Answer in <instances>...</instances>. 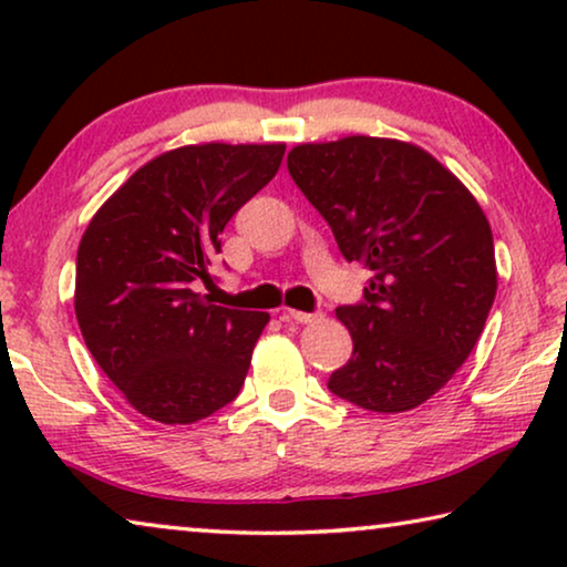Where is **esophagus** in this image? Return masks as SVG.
<instances>
[{"label": "esophagus", "instance_id": "34e87169", "mask_svg": "<svg viewBox=\"0 0 567 567\" xmlns=\"http://www.w3.org/2000/svg\"><path fill=\"white\" fill-rule=\"evenodd\" d=\"M284 320H289V322H315L317 320V315H312V312H299V309H286L284 312Z\"/></svg>", "mask_w": 567, "mask_h": 567}]
</instances>
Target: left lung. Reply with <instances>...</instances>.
<instances>
[{
	"label": "left lung",
	"instance_id": "1",
	"mask_svg": "<svg viewBox=\"0 0 567 567\" xmlns=\"http://www.w3.org/2000/svg\"><path fill=\"white\" fill-rule=\"evenodd\" d=\"M286 162L343 258L371 270L361 305L336 309L353 355L328 390L371 413L423 405L467 361L498 289L483 208L436 157L398 138L299 144Z\"/></svg>",
	"mask_w": 567,
	"mask_h": 567
}]
</instances>
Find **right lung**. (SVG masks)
I'll list each match as a JSON object with an SVG mask.
<instances>
[{"label": "right lung", "mask_w": 567, "mask_h": 567, "mask_svg": "<svg viewBox=\"0 0 567 567\" xmlns=\"http://www.w3.org/2000/svg\"><path fill=\"white\" fill-rule=\"evenodd\" d=\"M286 144H190L138 167L84 229L74 312L92 359L152 421L196 423L243 390L268 312L212 305L227 221Z\"/></svg>", "instance_id": "add662e5"}]
</instances>
